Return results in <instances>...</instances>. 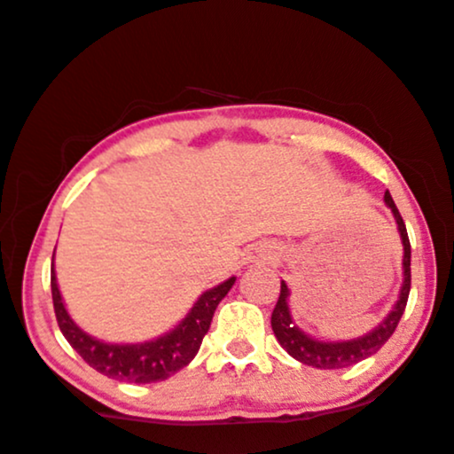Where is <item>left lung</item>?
I'll list each match as a JSON object with an SVG mask.
<instances>
[{"instance_id":"1","label":"left lung","mask_w":454,"mask_h":454,"mask_svg":"<svg viewBox=\"0 0 454 454\" xmlns=\"http://www.w3.org/2000/svg\"><path fill=\"white\" fill-rule=\"evenodd\" d=\"M384 202H387L390 211H393L395 220H397L401 241H403V286H401L397 305H395V309L390 311L387 320H384L376 331L367 333V335L358 337V340L337 341V343L317 341V340H311V337H307L305 333H301L296 326H293V317H290V309H288V286L281 281L278 305H275L273 316H270V326H273V333L275 337H278V341L286 348V352H288L290 356L296 358V361H301L303 364H311V367H317V369L350 367V364L361 363L367 356H372V354H376L380 348L390 340L395 328H397L410 296V286H411L410 254L411 252H410L408 231H405V222L403 217H401L397 205H395L393 196H390L388 192L384 194Z\"/></svg>"}]
</instances>
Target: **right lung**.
Wrapping results in <instances>:
<instances>
[{"label":"right lung","instance_id":"obj_1","mask_svg":"<svg viewBox=\"0 0 454 454\" xmlns=\"http://www.w3.org/2000/svg\"><path fill=\"white\" fill-rule=\"evenodd\" d=\"M232 284L234 278L207 290L192 307L185 320L160 340L134 343V346H117V343L93 340L72 322L64 301H61L59 288H57L55 270L51 267V293H53L55 317L67 343L96 372L113 380H126V382L134 384L161 382V380L175 376L179 369H184L196 356V352L200 350L202 337L207 335L211 326L213 314H215L220 301L228 294V290L232 288Z\"/></svg>","mask_w":454,"mask_h":454}]
</instances>
